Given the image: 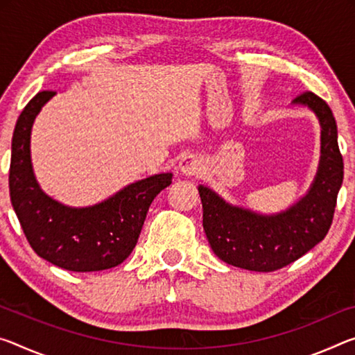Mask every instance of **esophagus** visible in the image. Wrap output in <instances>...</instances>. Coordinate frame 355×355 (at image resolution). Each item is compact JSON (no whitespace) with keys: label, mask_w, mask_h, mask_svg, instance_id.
Segmentation results:
<instances>
[{"label":"esophagus","mask_w":355,"mask_h":355,"mask_svg":"<svg viewBox=\"0 0 355 355\" xmlns=\"http://www.w3.org/2000/svg\"><path fill=\"white\" fill-rule=\"evenodd\" d=\"M178 168L184 175H194L200 171V161L194 155H184L178 162Z\"/></svg>","instance_id":"34e87169"}]
</instances>
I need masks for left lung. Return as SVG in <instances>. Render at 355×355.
<instances>
[{"mask_svg":"<svg viewBox=\"0 0 355 355\" xmlns=\"http://www.w3.org/2000/svg\"><path fill=\"white\" fill-rule=\"evenodd\" d=\"M294 104L306 105L320 123V161L314 182L288 210L261 215L229 202L200 184L204 230L215 254L229 266L251 272H275L314 248L327 235L343 183V156L330 107L311 92Z\"/></svg>","mask_w":355,"mask_h":355,"instance_id":"left-lung-1","label":"left lung"}]
</instances>
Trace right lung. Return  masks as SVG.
I'll list each match as a JSON object with an SVG mask.
<instances>
[{"instance_id": "right-lung-1", "label": "right lung", "mask_w": 355, "mask_h": 355, "mask_svg": "<svg viewBox=\"0 0 355 355\" xmlns=\"http://www.w3.org/2000/svg\"><path fill=\"white\" fill-rule=\"evenodd\" d=\"M55 92H41L25 105L12 136L10 202L24 234L39 257L69 272L116 267L131 254L151 202L172 183V173L139 180L92 207L74 208L39 188L31 166L35 118Z\"/></svg>"}]
</instances>
